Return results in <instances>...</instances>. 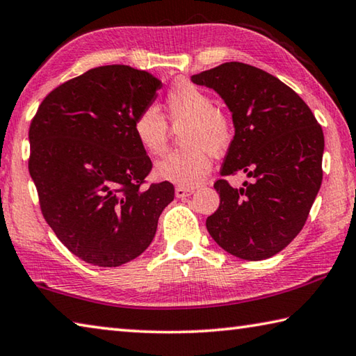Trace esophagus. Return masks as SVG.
<instances>
[{"mask_svg":"<svg viewBox=\"0 0 356 356\" xmlns=\"http://www.w3.org/2000/svg\"><path fill=\"white\" fill-rule=\"evenodd\" d=\"M194 192H195V189H192V188H181V186H178V188L175 189V195H177L178 198H186V197L194 194Z\"/></svg>","mask_w":356,"mask_h":356,"instance_id":"esophagus-1","label":"esophagus"}]
</instances>
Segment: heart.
Segmentation results:
<instances>
[{
  "label": "heart",
  "instance_id": "b5f03b06",
  "mask_svg": "<svg viewBox=\"0 0 356 356\" xmlns=\"http://www.w3.org/2000/svg\"><path fill=\"white\" fill-rule=\"evenodd\" d=\"M167 111L173 123L186 122L181 131L186 148L175 149L156 162L154 175L181 188L200 184L211 170V153H225L233 142L228 117L216 109L213 99L192 83L175 84L167 95ZM133 134L143 152L161 154L165 149L168 127L159 111L148 106L133 120Z\"/></svg>",
  "mask_w": 356,
  "mask_h": 356
}]
</instances>
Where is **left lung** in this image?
<instances>
[{
  "instance_id": "left-lung-1",
  "label": "left lung",
  "mask_w": 356,
  "mask_h": 356,
  "mask_svg": "<svg viewBox=\"0 0 356 356\" xmlns=\"http://www.w3.org/2000/svg\"><path fill=\"white\" fill-rule=\"evenodd\" d=\"M191 81L219 93L233 115L220 175L252 178L239 189L217 179L220 204L207 219L211 238L241 259L270 258L302 232L321 189V124L291 87L253 65L227 62Z\"/></svg>"
}]
</instances>
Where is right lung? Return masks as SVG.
<instances>
[{
	"instance_id": "obj_1",
	"label": "right lung",
	"mask_w": 356,
	"mask_h": 356,
	"mask_svg": "<svg viewBox=\"0 0 356 356\" xmlns=\"http://www.w3.org/2000/svg\"><path fill=\"white\" fill-rule=\"evenodd\" d=\"M161 81L129 65H103L56 87L29 127V175L59 241L86 263L117 267L147 250L168 181L142 188L152 161L133 120Z\"/></svg>"
}]
</instances>
